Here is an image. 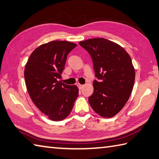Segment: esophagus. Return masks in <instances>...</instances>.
<instances>
[{
  "label": "esophagus",
  "mask_w": 159,
  "mask_h": 159,
  "mask_svg": "<svg viewBox=\"0 0 159 159\" xmlns=\"http://www.w3.org/2000/svg\"><path fill=\"white\" fill-rule=\"evenodd\" d=\"M78 87H79V88L80 89H81L83 88L84 85H80V84H78Z\"/></svg>",
  "instance_id": "esophagus-1"
}]
</instances>
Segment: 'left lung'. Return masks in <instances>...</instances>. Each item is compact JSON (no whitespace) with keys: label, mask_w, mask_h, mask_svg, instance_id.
<instances>
[{"label":"left lung","mask_w":159,"mask_h":159,"mask_svg":"<svg viewBox=\"0 0 159 159\" xmlns=\"http://www.w3.org/2000/svg\"><path fill=\"white\" fill-rule=\"evenodd\" d=\"M79 44L92 57L98 79L93 83L90 106L100 116L112 117L124 107L133 91L135 71L130 57L121 46L107 39H89Z\"/></svg>","instance_id":"8db88e82"}]
</instances>
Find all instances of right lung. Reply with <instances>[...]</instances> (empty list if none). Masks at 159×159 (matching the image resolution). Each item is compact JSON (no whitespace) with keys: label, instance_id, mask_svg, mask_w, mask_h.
<instances>
[{"label":"right lung","instance_id":"1","mask_svg":"<svg viewBox=\"0 0 159 159\" xmlns=\"http://www.w3.org/2000/svg\"><path fill=\"white\" fill-rule=\"evenodd\" d=\"M77 45L67 41H52L33 50L26 62L25 79L29 94L36 107L52 121L69 116L79 96L76 85L58 80L67 56Z\"/></svg>","mask_w":159,"mask_h":159}]
</instances>
